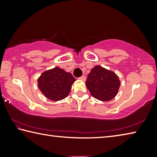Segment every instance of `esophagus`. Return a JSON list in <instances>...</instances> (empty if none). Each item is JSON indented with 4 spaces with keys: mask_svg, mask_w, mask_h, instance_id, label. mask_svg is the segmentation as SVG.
<instances>
[{
    "mask_svg": "<svg viewBox=\"0 0 157 157\" xmlns=\"http://www.w3.org/2000/svg\"><path fill=\"white\" fill-rule=\"evenodd\" d=\"M79 79H81V80H82V81H85L86 80V77H85L84 75H82L80 77V78H79Z\"/></svg>",
    "mask_w": 157,
    "mask_h": 157,
    "instance_id": "esophagus-1",
    "label": "esophagus"
}]
</instances>
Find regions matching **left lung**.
<instances>
[{"label": "left lung", "mask_w": 157, "mask_h": 157, "mask_svg": "<svg viewBox=\"0 0 157 157\" xmlns=\"http://www.w3.org/2000/svg\"><path fill=\"white\" fill-rule=\"evenodd\" d=\"M86 85L93 97L101 101H109L118 94L121 82L113 71L96 66L89 73Z\"/></svg>", "instance_id": "1"}]
</instances>
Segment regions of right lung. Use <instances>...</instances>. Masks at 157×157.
<instances>
[{"label":"right lung","instance_id":"add662e5","mask_svg":"<svg viewBox=\"0 0 157 157\" xmlns=\"http://www.w3.org/2000/svg\"><path fill=\"white\" fill-rule=\"evenodd\" d=\"M75 81L72 74L59 67L44 71L37 80L39 90L52 101L61 100L67 97Z\"/></svg>","mask_w":157,"mask_h":157}]
</instances>
